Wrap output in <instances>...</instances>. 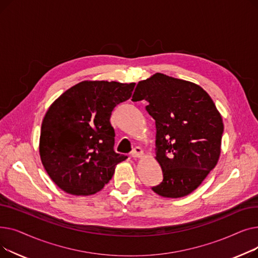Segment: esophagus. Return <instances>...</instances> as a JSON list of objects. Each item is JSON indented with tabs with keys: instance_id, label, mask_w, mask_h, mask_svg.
<instances>
[{
	"instance_id": "esophagus-1",
	"label": "esophagus",
	"mask_w": 258,
	"mask_h": 258,
	"mask_svg": "<svg viewBox=\"0 0 258 258\" xmlns=\"http://www.w3.org/2000/svg\"><path fill=\"white\" fill-rule=\"evenodd\" d=\"M131 156L133 157V158H141L142 156H143V151H142V148H140V147H135L134 150L132 151V153H131Z\"/></svg>"
}]
</instances>
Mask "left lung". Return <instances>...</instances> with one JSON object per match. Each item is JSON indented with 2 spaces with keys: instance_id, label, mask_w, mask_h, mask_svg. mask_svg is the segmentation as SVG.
I'll use <instances>...</instances> for the list:
<instances>
[{
  "instance_id": "left-lung-1",
  "label": "left lung",
  "mask_w": 258,
  "mask_h": 258,
  "mask_svg": "<svg viewBox=\"0 0 258 258\" xmlns=\"http://www.w3.org/2000/svg\"><path fill=\"white\" fill-rule=\"evenodd\" d=\"M132 100H146L156 121V160L163 181L152 189L171 199L191 194L221 155L224 124L213 100L199 85L162 73L139 81Z\"/></svg>"
}]
</instances>
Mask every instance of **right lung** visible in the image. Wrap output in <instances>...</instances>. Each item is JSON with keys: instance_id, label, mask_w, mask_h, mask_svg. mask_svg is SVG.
<instances>
[{"instance_id": "add662e5", "label": "right lung", "mask_w": 258, "mask_h": 258, "mask_svg": "<svg viewBox=\"0 0 258 258\" xmlns=\"http://www.w3.org/2000/svg\"><path fill=\"white\" fill-rule=\"evenodd\" d=\"M135 83L85 80L62 93L43 119L39 156L51 180L74 196L94 195L127 157L114 151L110 118L131 98Z\"/></svg>"}]
</instances>
